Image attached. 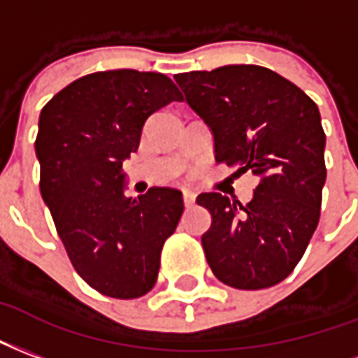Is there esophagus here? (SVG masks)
Returning <instances> with one entry per match:
<instances>
[{
  "label": "esophagus",
  "instance_id": "esophagus-1",
  "mask_svg": "<svg viewBox=\"0 0 358 358\" xmlns=\"http://www.w3.org/2000/svg\"><path fill=\"white\" fill-rule=\"evenodd\" d=\"M194 192H190V190H185V194H182V202H185V208H192L194 206Z\"/></svg>",
  "mask_w": 358,
  "mask_h": 358
}]
</instances>
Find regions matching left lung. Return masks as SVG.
Instances as JSON below:
<instances>
[{"mask_svg": "<svg viewBox=\"0 0 358 358\" xmlns=\"http://www.w3.org/2000/svg\"><path fill=\"white\" fill-rule=\"evenodd\" d=\"M173 78L210 127L215 160L257 177L246 206L219 192L196 198L211 215L202 234L206 259L227 286H275L299 263L320 217L326 135L318 106L286 78L255 64Z\"/></svg>", "mask_w": 358, "mask_h": 358, "instance_id": "obj_1", "label": "left lung"}]
</instances>
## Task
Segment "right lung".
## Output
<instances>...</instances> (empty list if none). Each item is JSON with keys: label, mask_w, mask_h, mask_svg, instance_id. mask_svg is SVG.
Masks as SVG:
<instances>
[{"label": "right lung", "mask_w": 358, "mask_h": 358, "mask_svg": "<svg viewBox=\"0 0 358 358\" xmlns=\"http://www.w3.org/2000/svg\"><path fill=\"white\" fill-rule=\"evenodd\" d=\"M171 101L182 96L168 76L106 70L66 85L40 114L41 198L78 275L104 296L150 292L181 219V190L152 187L127 198L122 173L147 120Z\"/></svg>", "instance_id": "add662e5"}]
</instances>
